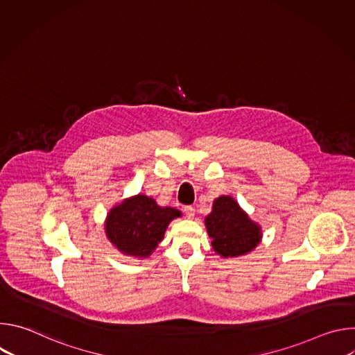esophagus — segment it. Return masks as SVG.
Segmentation results:
<instances>
[{
  "instance_id": "34e87169",
  "label": "esophagus",
  "mask_w": 355,
  "mask_h": 355,
  "mask_svg": "<svg viewBox=\"0 0 355 355\" xmlns=\"http://www.w3.org/2000/svg\"><path fill=\"white\" fill-rule=\"evenodd\" d=\"M184 214H185V216L188 218V219H192L193 216H195V209L189 205V207H185L184 208Z\"/></svg>"
}]
</instances>
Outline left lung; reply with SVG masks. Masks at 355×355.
<instances>
[{
	"mask_svg": "<svg viewBox=\"0 0 355 355\" xmlns=\"http://www.w3.org/2000/svg\"><path fill=\"white\" fill-rule=\"evenodd\" d=\"M212 247L219 256L239 257L254 250L261 241V227L252 222L229 195L215 199L212 212L205 218Z\"/></svg>",
	"mask_w": 355,
	"mask_h": 355,
	"instance_id": "obj_1",
	"label": "left lung"
}]
</instances>
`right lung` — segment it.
<instances>
[{
    "instance_id": "add662e5",
    "label": "right lung",
    "mask_w": 355,
    "mask_h": 355,
    "mask_svg": "<svg viewBox=\"0 0 355 355\" xmlns=\"http://www.w3.org/2000/svg\"><path fill=\"white\" fill-rule=\"evenodd\" d=\"M180 216V211L162 208L153 198L139 193L110 211L105 233L123 254L146 259L163 240L170 222Z\"/></svg>"
}]
</instances>
